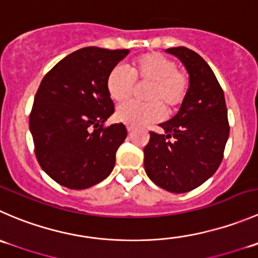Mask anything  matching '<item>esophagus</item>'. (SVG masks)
Instances as JSON below:
<instances>
[{"instance_id":"1","label":"esophagus","mask_w":258,"mask_h":258,"mask_svg":"<svg viewBox=\"0 0 258 258\" xmlns=\"http://www.w3.org/2000/svg\"><path fill=\"white\" fill-rule=\"evenodd\" d=\"M134 128H135L134 126H131V124H127V131H128L130 134H131V132L134 131Z\"/></svg>"}]
</instances>
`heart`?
Returning <instances> with one entry per match:
<instances>
[{"instance_id": "b5f03b06", "label": "heart", "mask_w": 258, "mask_h": 258, "mask_svg": "<svg viewBox=\"0 0 258 258\" xmlns=\"http://www.w3.org/2000/svg\"><path fill=\"white\" fill-rule=\"evenodd\" d=\"M135 83L149 84L144 92V103L128 102L116 111V118L132 126L157 122L164 116V109L171 114L184 103L189 92V76L177 69L176 62L161 52L152 51L135 57L128 72L116 67L109 72L106 89L112 101H127L132 96Z\"/></svg>"}]
</instances>
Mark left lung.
Listing matches in <instances>:
<instances>
[{"mask_svg":"<svg viewBox=\"0 0 258 258\" xmlns=\"http://www.w3.org/2000/svg\"><path fill=\"white\" fill-rule=\"evenodd\" d=\"M189 73V92L179 112L150 132L144 149L147 176L167 191L186 192L209 179L221 165L229 136L223 89L206 60L184 46L170 47Z\"/></svg>","mask_w":258,"mask_h":258,"instance_id":"obj_1","label":"left lung"}]
</instances>
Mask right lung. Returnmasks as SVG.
<instances>
[{
    "label": "right lung",
    "mask_w": 258,
    "mask_h": 258,
    "mask_svg": "<svg viewBox=\"0 0 258 258\" xmlns=\"http://www.w3.org/2000/svg\"><path fill=\"white\" fill-rule=\"evenodd\" d=\"M128 52L83 47L42 78L30 113V131L37 162L57 184L87 189L113 170L127 130L123 123L104 126L114 112L106 81Z\"/></svg>",
    "instance_id": "add662e5"
}]
</instances>
